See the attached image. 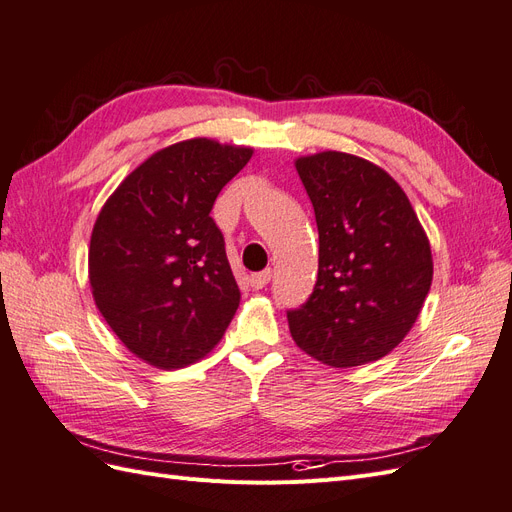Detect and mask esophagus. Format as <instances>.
<instances>
[{
	"instance_id": "esophagus-1",
	"label": "esophagus",
	"mask_w": 512,
	"mask_h": 512,
	"mask_svg": "<svg viewBox=\"0 0 512 512\" xmlns=\"http://www.w3.org/2000/svg\"><path fill=\"white\" fill-rule=\"evenodd\" d=\"M269 282H271V269H265V271H258V273L250 275V286L254 290L265 288Z\"/></svg>"
}]
</instances>
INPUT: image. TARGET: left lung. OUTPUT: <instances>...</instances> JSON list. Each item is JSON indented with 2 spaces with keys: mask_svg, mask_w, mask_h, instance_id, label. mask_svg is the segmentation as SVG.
Masks as SVG:
<instances>
[{
  "mask_svg": "<svg viewBox=\"0 0 512 512\" xmlns=\"http://www.w3.org/2000/svg\"><path fill=\"white\" fill-rule=\"evenodd\" d=\"M318 224V280L288 309L301 350L331 367L382 359L416 322L431 288L425 230L399 183L363 158L322 151L294 162Z\"/></svg>",
  "mask_w": 512,
  "mask_h": 512,
  "instance_id": "obj_1",
  "label": "left lung"
}]
</instances>
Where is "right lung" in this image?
Returning a JSON list of instances; mask_svg holds the SVG:
<instances>
[{
	"label": "right lung",
	"instance_id": "right-lung-1",
	"mask_svg": "<svg viewBox=\"0 0 512 512\" xmlns=\"http://www.w3.org/2000/svg\"><path fill=\"white\" fill-rule=\"evenodd\" d=\"M250 147L192 138L160 149L106 200L89 243V284L123 346L160 369L209 354L241 292L215 198L252 158Z\"/></svg>",
	"mask_w": 512,
	"mask_h": 512
}]
</instances>
